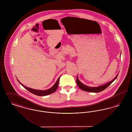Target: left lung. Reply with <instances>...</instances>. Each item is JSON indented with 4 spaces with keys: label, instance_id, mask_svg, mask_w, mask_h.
Returning <instances> with one entry per match:
<instances>
[{
    "label": "left lung",
    "instance_id": "left-lung-1",
    "mask_svg": "<svg viewBox=\"0 0 132 132\" xmlns=\"http://www.w3.org/2000/svg\"><path fill=\"white\" fill-rule=\"evenodd\" d=\"M118 75V74L116 76V77L110 82H108L106 84L103 85L101 86H98L97 87H90L87 86L86 85H85L84 84H83L80 81V80L78 79V76L76 79V82H77V84L78 87L84 91H86L88 92H92V93H99V92H101V91L104 90L109 86H110L113 82V81H114V80H115V79L117 78Z\"/></svg>",
    "mask_w": 132,
    "mask_h": 132
}]
</instances>
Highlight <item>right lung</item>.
Wrapping results in <instances>:
<instances>
[{"label": "right lung", "mask_w": 132, "mask_h": 132, "mask_svg": "<svg viewBox=\"0 0 132 132\" xmlns=\"http://www.w3.org/2000/svg\"><path fill=\"white\" fill-rule=\"evenodd\" d=\"M61 77V76H60ZM58 78V79H57L56 82L54 84V85L53 86V87H52L51 88L47 89V90H38V89H35L33 88H28L27 87L25 86L24 85H23L21 82H19V80L17 79L18 81L19 82V83L24 87L26 89H27L28 91H29L30 92H31L32 94L37 95L38 96H45V95H47L49 94H51L52 93H53L54 92H55L57 89V88H58V84H59V80H60V78Z\"/></svg>", "instance_id": "add662e5"}]
</instances>
